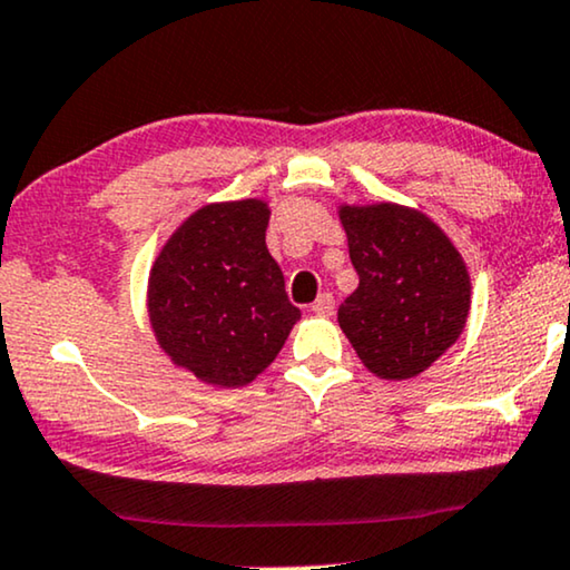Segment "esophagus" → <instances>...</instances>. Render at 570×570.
Returning <instances> with one entry per match:
<instances>
[{
    "label": "esophagus",
    "mask_w": 570,
    "mask_h": 570,
    "mask_svg": "<svg viewBox=\"0 0 570 570\" xmlns=\"http://www.w3.org/2000/svg\"><path fill=\"white\" fill-rule=\"evenodd\" d=\"M309 309H313V313L321 315V317H331L333 309H336V299H333L331 294H321V297L313 302V307H309Z\"/></svg>",
    "instance_id": "34e87169"
}]
</instances>
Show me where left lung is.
Here are the masks:
<instances>
[{
  "instance_id": "obj_1",
  "label": "left lung",
  "mask_w": 570,
  "mask_h": 570,
  "mask_svg": "<svg viewBox=\"0 0 570 570\" xmlns=\"http://www.w3.org/2000/svg\"><path fill=\"white\" fill-rule=\"evenodd\" d=\"M360 286L338 325L364 367L383 381L422 375L456 344L472 309V278L449 234L399 203L338 206Z\"/></svg>"
}]
</instances>
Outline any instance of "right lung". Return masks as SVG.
<instances>
[{"label":"right lung","instance_id":"1","mask_svg":"<svg viewBox=\"0 0 570 570\" xmlns=\"http://www.w3.org/2000/svg\"><path fill=\"white\" fill-rule=\"evenodd\" d=\"M271 208L261 197L208 203L158 249L148 276V321L174 367L216 389L253 383L302 313L265 247Z\"/></svg>","mask_w":570,"mask_h":570}]
</instances>
